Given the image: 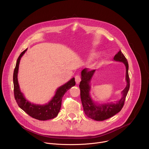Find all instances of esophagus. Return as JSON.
Masks as SVG:
<instances>
[{"mask_svg":"<svg viewBox=\"0 0 149 149\" xmlns=\"http://www.w3.org/2000/svg\"><path fill=\"white\" fill-rule=\"evenodd\" d=\"M75 82L77 84H78L79 83V82L81 81V77H79V75H76L75 77Z\"/></svg>","mask_w":149,"mask_h":149,"instance_id":"esophagus-1","label":"esophagus"}]
</instances>
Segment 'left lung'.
Listing matches in <instances>:
<instances>
[{
	"label": "left lung",
	"instance_id": "obj_1",
	"mask_svg": "<svg viewBox=\"0 0 149 149\" xmlns=\"http://www.w3.org/2000/svg\"><path fill=\"white\" fill-rule=\"evenodd\" d=\"M114 61L123 62L126 67L127 86L122 91L123 97L115 103L96 104L91 99L90 96V86L89 84L95 70H89L85 68L81 71V81L79 83L80 96L81 99L84 111L86 115L90 118L97 121H102L109 119L120 112L123 107L126 96L130 88V78L128 75V63L124 55L119 50L113 58Z\"/></svg>",
	"mask_w": 149,
	"mask_h": 149
}]
</instances>
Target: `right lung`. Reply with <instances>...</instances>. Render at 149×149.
Listing matches in <instances>:
<instances>
[{"label": "right lung", "mask_w": 149, "mask_h": 149, "mask_svg": "<svg viewBox=\"0 0 149 149\" xmlns=\"http://www.w3.org/2000/svg\"><path fill=\"white\" fill-rule=\"evenodd\" d=\"M26 50L27 49L20 54L13 71V81L15 99L21 109L32 118L41 120L53 119L58 115L61 109L62 99L65 93L75 85V78H72L68 82L59 87L56 91L55 95L48 103L44 105H40L30 103L25 99L23 94L21 92L17 78L20 59Z\"/></svg>", "instance_id": "add662e5"}]
</instances>
